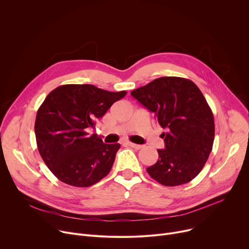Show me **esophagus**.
Here are the masks:
<instances>
[{
  "instance_id": "esophagus-1",
  "label": "esophagus",
  "mask_w": 249,
  "mask_h": 249,
  "mask_svg": "<svg viewBox=\"0 0 249 249\" xmlns=\"http://www.w3.org/2000/svg\"><path fill=\"white\" fill-rule=\"evenodd\" d=\"M127 145H129L130 147L134 148V149H137V150H139V149H142L143 148V145H138V144H135V143H132V142H126Z\"/></svg>"
}]
</instances>
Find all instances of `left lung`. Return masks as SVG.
<instances>
[{"mask_svg":"<svg viewBox=\"0 0 249 249\" xmlns=\"http://www.w3.org/2000/svg\"><path fill=\"white\" fill-rule=\"evenodd\" d=\"M154 113L165 130V148L146 170L165 186L187 183L202 170L214 141V118L206 99L194 83L180 77H161L131 92Z\"/></svg>","mask_w":249,"mask_h":249,"instance_id":"8db88e82","label":"left lung"}]
</instances>
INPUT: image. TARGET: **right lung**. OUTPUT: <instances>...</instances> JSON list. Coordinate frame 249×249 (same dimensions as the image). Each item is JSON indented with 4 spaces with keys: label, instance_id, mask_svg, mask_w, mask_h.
<instances>
[{
    "label": "right lung",
    "instance_id": "obj_1",
    "mask_svg": "<svg viewBox=\"0 0 249 249\" xmlns=\"http://www.w3.org/2000/svg\"><path fill=\"white\" fill-rule=\"evenodd\" d=\"M126 94L89 84L62 85L49 93L37 112L35 134L42 159L60 181L89 187L108 175L120 144H105L88 130Z\"/></svg>",
    "mask_w": 249,
    "mask_h": 249
}]
</instances>
